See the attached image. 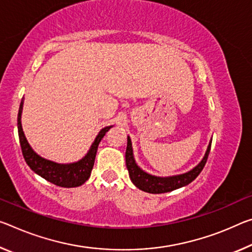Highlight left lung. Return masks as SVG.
I'll return each mask as SVG.
<instances>
[{
  "mask_svg": "<svg viewBox=\"0 0 252 252\" xmlns=\"http://www.w3.org/2000/svg\"><path fill=\"white\" fill-rule=\"evenodd\" d=\"M211 143L210 142L207 150L205 153L204 158L202 159V161L191 169L189 173L177 175V176H171V177H156L153 175H149L141 170L137 166V163L134 161L133 153H132V145H131L130 138L127 137V145H126V168L129 170V176L131 181L138 187L139 189L147 193L151 194H160V193H167V191H171L174 189H177L179 187L189 185L196 178L199 173L204 168L205 163L207 161V157H209L210 150H211Z\"/></svg>",
  "mask_w": 252,
  "mask_h": 252,
  "instance_id": "8db88e82",
  "label": "left lung"
}]
</instances>
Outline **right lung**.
<instances>
[{
  "mask_svg": "<svg viewBox=\"0 0 252 252\" xmlns=\"http://www.w3.org/2000/svg\"><path fill=\"white\" fill-rule=\"evenodd\" d=\"M22 106L23 98L21 99V103H20L18 113V132L23 158H25L28 166H29L34 173H37L42 178H45L46 181L53 183L57 186L77 187L83 185V184L90 178L91 171L93 169L98 143L101 142L102 138L104 137L105 133L112 126H106L104 129L99 131V133L97 134L96 139L94 140L90 151L82 160L74 163H68V165H61V163L46 160V159L41 158L31 149V147L29 146V143H28L25 137V133H23L21 126Z\"/></svg>",
  "mask_w": 252,
  "mask_h": 252,
  "instance_id": "add662e5",
  "label": "right lung"
}]
</instances>
